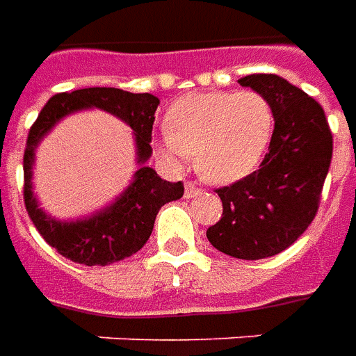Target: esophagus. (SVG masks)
Wrapping results in <instances>:
<instances>
[{
	"instance_id": "obj_1",
	"label": "esophagus",
	"mask_w": 356,
	"mask_h": 356,
	"mask_svg": "<svg viewBox=\"0 0 356 356\" xmlns=\"http://www.w3.org/2000/svg\"><path fill=\"white\" fill-rule=\"evenodd\" d=\"M202 193V188L194 185V183H186L185 185V198H194V196H198Z\"/></svg>"
}]
</instances>
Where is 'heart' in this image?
Here are the masks:
<instances>
[{"mask_svg":"<svg viewBox=\"0 0 356 356\" xmlns=\"http://www.w3.org/2000/svg\"><path fill=\"white\" fill-rule=\"evenodd\" d=\"M275 133L270 102L255 91H206L181 97L165 114L160 152L170 162L194 154V168L213 185L252 175Z\"/></svg>","mask_w":356,"mask_h":356,"instance_id":"obj_1","label":"heart"}]
</instances>
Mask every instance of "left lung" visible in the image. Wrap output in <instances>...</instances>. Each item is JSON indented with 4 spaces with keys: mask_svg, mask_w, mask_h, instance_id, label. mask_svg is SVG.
I'll return each mask as SVG.
<instances>
[{
    "mask_svg": "<svg viewBox=\"0 0 356 356\" xmlns=\"http://www.w3.org/2000/svg\"><path fill=\"white\" fill-rule=\"evenodd\" d=\"M238 83L270 102L275 133L259 170L217 191L223 217L206 236L219 252L254 261L280 254L307 231L334 147L324 110L305 91L276 74H250Z\"/></svg>",
    "mask_w": 356,
    "mask_h": 356,
    "instance_id": "obj_1",
    "label": "left lung"
}]
</instances>
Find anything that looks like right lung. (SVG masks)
<instances>
[{
    "label": "right lung",
    "instance_id": "add662e5",
    "mask_svg": "<svg viewBox=\"0 0 356 356\" xmlns=\"http://www.w3.org/2000/svg\"><path fill=\"white\" fill-rule=\"evenodd\" d=\"M160 99L150 93H129L116 88H88L51 97L30 127L24 150V204L35 229L45 242L81 265H110L137 254L152 234L163 204L179 200L185 186L170 183L147 165L152 156V124ZM104 109L134 131L138 171L132 183L114 201L93 214L76 220H57L39 206L33 193L35 150L43 136L70 113L81 109Z\"/></svg>",
    "mask_w": 356,
    "mask_h": 356
}]
</instances>
